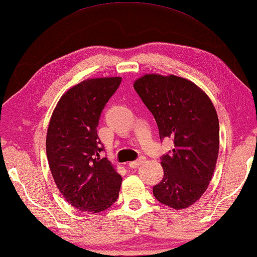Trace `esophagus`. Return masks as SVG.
Masks as SVG:
<instances>
[{
	"label": "esophagus",
	"instance_id": "1",
	"mask_svg": "<svg viewBox=\"0 0 257 257\" xmlns=\"http://www.w3.org/2000/svg\"><path fill=\"white\" fill-rule=\"evenodd\" d=\"M143 160H145V158H140V159H138L136 161H131V163H128V166L131 168H138L139 166H140L143 163Z\"/></svg>",
	"mask_w": 257,
	"mask_h": 257
}]
</instances>
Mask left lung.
I'll return each mask as SVG.
<instances>
[{"label":"left lung","instance_id":"obj_1","mask_svg":"<svg viewBox=\"0 0 257 257\" xmlns=\"http://www.w3.org/2000/svg\"><path fill=\"white\" fill-rule=\"evenodd\" d=\"M134 89L158 124L160 139L175 148L163 156L164 178L154 186L160 203L175 210L194 204L212 179L219 155V119L212 101L192 81L145 74Z\"/></svg>","mask_w":257,"mask_h":257}]
</instances>
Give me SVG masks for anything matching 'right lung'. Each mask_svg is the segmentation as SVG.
I'll use <instances>...</instances> for the list:
<instances>
[{
  "label": "right lung",
  "mask_w": 257,
  "mask_h": 257,
  "mask_svg": "<svg viewBox=\"0 0 257 257\" xmlns=\"http://www.w3.org/2000/svg\"><path fill=\"white\" fill-rule=\"evenodd\" d=\"M120 76L87 79L67 90L54 109L46 137L47 160L58 191L79 211L101 212L118 197L121 176L97 134L101 110Z\"/></svg>",
  "instance_id": "add662e5"
}]
</instances>
